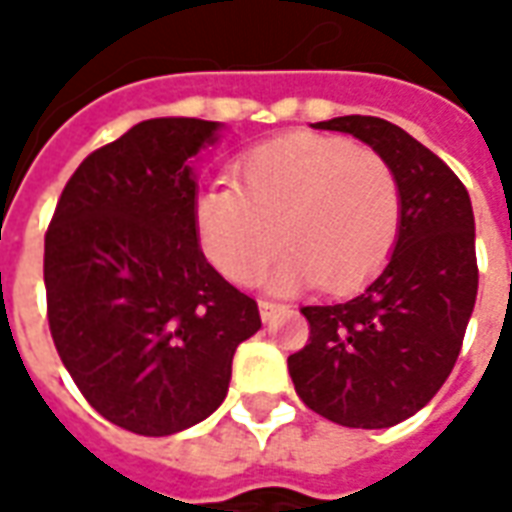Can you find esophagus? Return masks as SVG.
Masks as SVG:
<instances>
[{
    "instance_id": "obj_1",
    "label": "esophagus",
    "mask_w": 512,
    "mask_h": 512,
    "mask_svg": "<svg viewBox=\"0 0 512 512\" xmlns=\"http://www.w3.org/2000/svg\"><path fill=\"white\" fill-rule=\"evenodd\" d=\"M257 307H260V318H263L266 323L271 321L279 310H282V304H277V301H268V299L257 301Z\"/></svg>"
}]
</instances>
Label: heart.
Segmentation results:
<instances>
[{"label": "heart", "mask_w": 512, "mask_h": 512, "mask_svg": "<svg viewBox=\"0 0 512 512\" xmlns=\"http://www.w3.org/2000/svg\"><path fill=\"white\" fill-rule=\"evenodd\" d=\"M238 186L197 200L205 257L238 285L255 282L279 244L274 285L318 279L351 290L384 266L400 235V186L384 158L348 139L290 134L252 147L235 164Z\"/></svg>", "instance_id": "heart-1"}]
</instances>
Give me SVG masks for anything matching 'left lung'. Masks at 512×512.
Listing matches in <instances>:
<instances>
[{"label":"left lung","mask_w":512,"mask_h":512,"mask_svg":"<svg viewBox=\"0 0 512 512\" xmlns=\"http://www.w3.org/2000/svg\"><path fill=\"white\" fill-rule=\"evenodd\" d=\"M312 128L376 150L400 186V235L354 299L301 307L310 343L288 356L307 406L345 428H392L441 389L461 354L477 299L469 191L436 153L381 117L345 115Z\"/></svg>","instance_id":"obj_1"}]
</instances>
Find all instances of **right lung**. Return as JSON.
Here are the masks:
<instances>
[{
    "mask_svg": "<svg viewBox=\"0 0 512 512\" xmlns=\"http://www.w3.org/2000/svg\"><path fill=\"white\" fill-rule=\"evenodd\" d=\"M222 123L156 117L98 147L46 233L49 329L87 403L139 436H172L222 406L255 299L205 260L194 158Z\"/></svg>",
    "mask_w": 512,
    "mask_h": 512,
    "instance_id": "obj_1",
    "label": "right lung"
}]
</instances>
